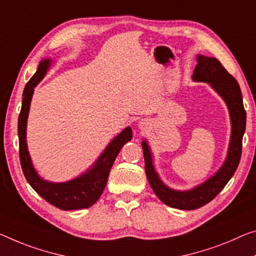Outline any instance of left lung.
<instances>
[{
  "mask_svg": "<svg viewBox=\"0 0 256 256\" xmlns=\"http://www.w3.org/2000/svg\"><path fill=\"white\" fill-rule=\"evenodd\" d=\"M194 81L208 82L222 98L226 100L231 116V140L229 152L226 162L216 174L207 180L202 186L192 188L190 191H175L167 188L161 182L159 176L153 168L152 156L146 142L142 143L145 161V172L148 183L156 196L164 205L178 210H191L202 207L212 202L229 180L232 178L240 161L242 148V136L246 128V111L244 108L242 90L236 78L223 68L216 58L206 57L199 54L198 64L194 70Z\"/></svg>",
  "mask_w": 256,
  "mask_h": 256,
  "instance_id": "left-lung-1",
  "label": "left lung"
}]
</instances>
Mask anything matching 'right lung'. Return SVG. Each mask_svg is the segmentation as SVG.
I'll use <instances>...</instances> for the list:
<instances>
[{"instance_id":"right-lung-1","label":"right lung","mask_w":256,"mask_h":256,"mask_svg":"<svg viewBox=\"0 0 256 256\" xmlns=\"http://www.w3.org/2000/svg\"><path fill=\"white\" fill-rule=\"evenodd\" d=\"M50 65V60H41L36 73L27 82L22 92V110L18 118L19 136V158L24 175L30 186L46 200L51 205L62 210H82L92 206L103 194L108 182L110 170L113 162L119 154L121 148L132 140V129L127 127L120 132L102 153L94 167L80 178L65 183H50L43 180L36 174L30 161L26 144V124L28 116L30 100H32L34 87L46 76Z\"/></svg>"}]
</instances>
